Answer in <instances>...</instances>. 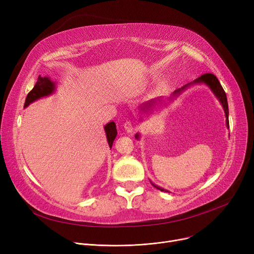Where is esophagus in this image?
I'll list each match as a JSON object with an SVG mask.
<instances>
[{
	"label": "esophagus",
	"mask_w": 254,
	"mask_h": 254,
	"mask_svg": "<svg viewBox=\"0 0 254 254\" xmlns=\"http://www.w3.org/2000/svg\"><path fill=\"white\" fill-rule=\"evenodd\" d=\"M124 127L127 132H130L132 129H134V127H132V124H131V122H129V120H127V122L125 123Z\"/></svg>",
	"instance_id": "esophagus-1"
}]
</instances>
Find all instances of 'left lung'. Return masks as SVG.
<instances>
[{
  "instance_id": "obj_1",
  "label": "left lung",
  "mask_w": 254,
  "mask_h": 254,
  "mask_svg": "<svg viewBox=\"0 0 254 254\" xmlns=\"http://www.w3.org/2000/svg\"><path fill=\"white\" fill-rule=\"evenodd\" d=\"M197 83H205L206 85H208V86L210 87V89L213 91V93H214V95H215V97L219 100L220 104H221L222 107H223L224 113H225V117H226V120H225L226 127H228V128H229V127H230V124H229V105H228V99H226L225 91L223 90V88H222L220 82L218 81V79H217V77H216L215 75H213V74H211V73H206V74L202 75L201 77H198L197 79L193 80L192 82L185 84V85L182 86L181 88L176 89L174 92H173V97H177L178 95H180V93H181L184 89L190 87V85H191V84H197ZM157 101H161V100H159V98H157V99H153V100L147 102L146 104H144V107H142V109H144V110L148 109L149 107L154 106V104H156ZM142 109H141V110H142ZM146 111H147V110H146ZM135 137H136V139H139V134H137ZM151 184L154 186L155 189L159 190L161 191H167V192H169L168 190H164V189H162V188H159V186L153 184L152 182H151Z\"/></svg>"
}]
</instances>
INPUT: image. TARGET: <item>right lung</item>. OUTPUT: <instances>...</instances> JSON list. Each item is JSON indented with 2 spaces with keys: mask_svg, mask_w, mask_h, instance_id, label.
Returning a JSON list of instances; mask_svg holds the SVG:
<instances>
[{
  "mask_svg": "<svg viewBox=\"0 0 254 254\" xmlns=\"http://www.w3.org/2000/svg\"><path fill=\"white\" fill-rule=\"evenodd\" d=\"M55 89H56V82L51 81L49 77L39 76L34 88L28 93V96H26V99L24 102V108L25 107H28L31 103L35 102L36 100L51 95V93H53V91H55ZM104 129L106 131L107 141H108V144L111 148L113 141L115 140L117 135L115 123L111 122L109 124H107L104 127Z\"/></svg>",
  "mask_w": 254,
  "mask_h": 254,
  "instance_id": "obj_1",
  "label": "right lung"
}]
</instances>
